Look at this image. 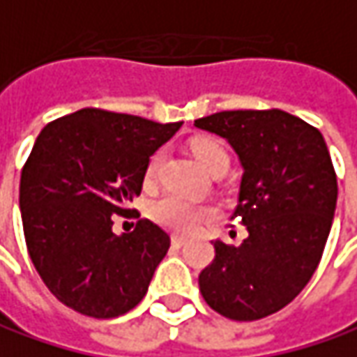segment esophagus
<instances>
[{
	"label": "esophagus",
	"mask_w": 357,
	"mask_h": 357,
	"mask_svg": "<svg viewBox=\"0 0 357 357\" xmlns=\"http://www.w3.org/2000/svg\"><path fill=\"white\" fill-rule=\"evenodd\" d=\"M185 241H188L185 236H179V234H174V236H172V243H174V245H178V248H181Z\"/></svg>",
	"instance_id": "esophagus-1"
}]
</instances>
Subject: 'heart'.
<instances>
[{"label":"heart","mask_w":357,"mask_h":357,"mask_svg":"<svg viewBox=\"0 0 357 357\" xmlns=\"http://www.w3.org/2000/svg\"><path fill=\"white\" fill-rule=\"evenodd\" d=\"M190 149H192L197 163L208 174L211 169L222 167V165L227 167V162H229L227 151L213 137H197L190 144ZM160 163H162V153H153L148 167H146V181L148 183L155 179ZM151 215L158 224H162L167 229H174L179 234H190L213 215V208L206 206V204H194V202H188L179 195L169 194L163 195L162 199H158L151 206Z\"/></svg>","instance_id":"obj_1"}]
</instances>
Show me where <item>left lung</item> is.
<instances>
[{
    "label": "left lung",
    "instance_id": "1",
    "mask_svg": "<svg viewBox=\"0 0 357 357\" xmlns=\"http://www.w3.org/2000/svg\"><path fill=\"white\" fill-rule=\"evenodd\" d=\"M240 158L234 218L248 238L213 241L215 257L199 273V291L224 318L254 321L286 307L318 268L337 199V179L318 128L282 109H238L195 119Z\"/></svg>",
    "mask_w": 357,
    "mask_h": 357
}]
</instances>
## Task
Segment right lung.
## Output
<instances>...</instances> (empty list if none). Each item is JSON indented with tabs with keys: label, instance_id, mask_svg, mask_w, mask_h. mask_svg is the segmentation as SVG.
<instances>
[{
	"label": "right lung",
	"instance_id": "obj_1",
	"mask_svg": "<svg viewBox=\"0 0 357 357\" xmlns=\"http://www.w3.org/2000/svg\"><path fill=\"white\" fill-rule=\"evenodd\" d=\"M181 128L84 107L50 121L20 181L25 245L47 289L73 312L98 319L128 314L144 300L169 250L160 225L139 220L112 231L142 194L149 155Z\"/></svg>",
	"mask_w": 357,
	"mask_h": 357
}]
</instances>
